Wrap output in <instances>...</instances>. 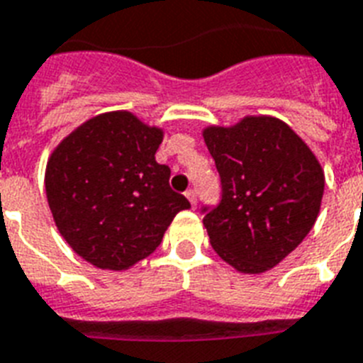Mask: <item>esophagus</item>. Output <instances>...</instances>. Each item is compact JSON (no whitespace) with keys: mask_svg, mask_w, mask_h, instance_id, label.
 Listing matches in <instances>:
<instances>
[{"mask_svg":"<svg viewBox=\"0 0 363 363\" xmlns=\"http://www.w3.org/2000/svg\"><path fill=\"white\" fill-rule=\"evenodd\" d=\"M186 197H188V201L191 203V207H197V194H196V190H194V188L186 191Z\"/></svg>","mask_w":363,"mask_h":363,"instance_id":"obj_1","label":"esophagus"}]
</instances>
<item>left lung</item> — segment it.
Instances as JSON below:
<instances>
[{
  "label": "left lung",
  "mask_w": 363,
  "mask_h": 363,
  "mask_svg": "<svg viewBox=\"0 0 363 363\" xmlns=\"http://www.w3.org/2000/svg\"><path fill=\"white\" fill-rule=\"evenodd\" d=\"M203 140L222 179V201L203 208L211 246L238 272H267L315 225L325 172L306 141L268 115L207 126Z\"/></svg>",
  "instance_id": "1"
}]
</instances>
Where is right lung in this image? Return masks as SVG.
<instances>
[{"label":"right lung","instance_id":"right-lung-1","mask_svg":"<svg viewBox=\"0 0 363 363\" xmlns=\"http://www.w3.org/2000/svg\"><path fill=\"white\" fill-rule=\"evenodd\" d=\"M164 130L130 111L85 121L50 155L44 186L61 237L87 263L126 270L160 246L177 212L190 208L155 158Z\"/></svg>","mask_w":363,"mask_h":363}]
</instances>
